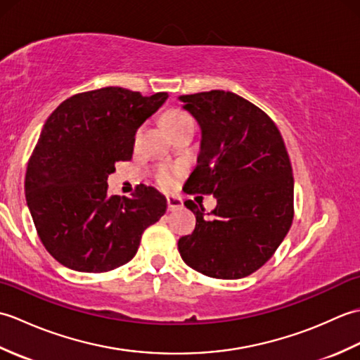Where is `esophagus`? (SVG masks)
<instances>
[{
    "instance_id": "34e87169",
    "label": "esophagus",
    "mask_w": 360,
    "mask_h": 360,
    "mask_svg": "<svg viewBox=\"0 0 360 360\" xmlns=\"http://www.w3.org/2000/svg\"><path fill=\"white\" fill-rule=\"evenodd\" d=\"M167 205H168V210H170V212L179 210L182 207V200H181V198H176V196H168L167 198Z\"/></svg>"
}]
</instances>
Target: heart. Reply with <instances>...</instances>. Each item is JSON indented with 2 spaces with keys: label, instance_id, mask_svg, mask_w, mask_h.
I'll return each mask as SVG.
<instances>
[{
  "label": "heart",
  "instance_id": "b5f03b06",
  "mask_svg": "<svg viewBox=\"0 0 360 360\" xmlns=\"http://www.w3.org/2000/svg\"><path fill=\"white\" fill-rule=\"evenodd\" d=\"M162 125L167 129L170 136H174L181 129H184L190 125H193V119L188 112L182 110H168L164 112L162 116ZM176 179V172L173 170H160L158 181L160 186L164 187H172Z\"/></svg>",
  "mask_w": 360,
  "mask_h": 360
}]
</instances>
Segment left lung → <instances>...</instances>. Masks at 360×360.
Here are the masks:
<instances>
[{
    "instance_id": "obj_1",
    "label": "left lung",
    "mask_w": 360,
    "mask_h": 360,
    "mask_svg": "<svg viewBox=\"0 0 360 360\" xmlns=\"http://www.w3.org/2000/svg\"><path fill=\"white\" fill-rule=\"evenodd\" d=\"M179 101L201 127L198 165L184 190L217 198L207 215L202 205L184 202L196 226L179 238V254L207 277H248L274 255L292 224L294 178L285 142L263 110L231 91Z\"/></svg>"
}]
</instances>
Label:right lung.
Returning <instances> with one entry per match:
<instances>
[{
	"label": "right lung",
	"instance_id": "obj_1",
	"mask_svg": "<svg viewBox=\"0 0 360 360\" xmlns=\"http://www.w3.org/2000/svg\"><path fill=\"white\" fill-rule=\"evenodd\" d=\"M108 86L75 94L46 120L29 159L25 192L37 233L58 263L106 272L131 259L142 233L167 210L156 188L108 193V176L133 156L134 136L167 101Z\"/></svg>",
	"mask_w": 360,
	"mask_h": 360
}]
</instances>
